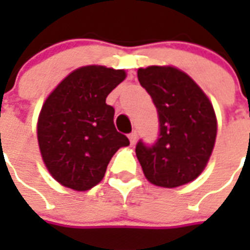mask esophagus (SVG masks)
<instances>
[{
    "label": "esophagus",
    "mask_w": 250,
    "mask_h": 250,
    "mask_svg": "<svg viewBox=\"0 0 250 250\" xmlns=\"http://www.w3.org/2000/svg\"><path fill=\"white\" fill-rule=\"evenodd\" d=\"M136 138H138V133H136V132H132V133H129L130 145H135V143H136Z\"/></svg>",
    "instance_id": "esophagus-1"
}]
</instances>
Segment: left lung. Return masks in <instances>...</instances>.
<instances>
[{"label": "left lung", "instance_id": "8db88e82", "mask_svg": "<svg viewBox=\"0 0 250 250\" xmlns=\"http://www.w3.org/2000/svg\"><path fill=\"white\" fill-rule=\"evenodd\" d=\"M138 79L157 108L160 125L153 145L142 140L136 145L143 174L157 187L185 185L202 174L214 147L213 105L195 81L177 68H140Z\"/></svg>", "mask_w": 250, "mask_h": 250}]
</instances>
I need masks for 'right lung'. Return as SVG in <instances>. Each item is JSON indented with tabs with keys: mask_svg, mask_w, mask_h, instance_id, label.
Segmentation results:
<instances>
[{
	"mask_svg": "<svg viewBox=\"0 0 250 250\" xmlns=\"http://www.w3.org/2000/svg\"><path fill=\"white\" fill-rule=\"evenodd\" d=\"M125 76L122 69L82 66L43 104L37 122L40 153L50 174L63 187L81 192L96 187L115 151L129 145L115 129V111L105 103Z\"/></svg>",
	"mask_w": 250,
	"mask_h": 250,
	"instance_id": "add662e5",
	"label": "right lung"
}]
</instances>
